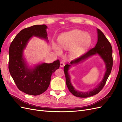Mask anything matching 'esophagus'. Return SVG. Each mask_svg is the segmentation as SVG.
I'll return each mask as SVG.
<instances>
[{
  "instance_id": "34e87169",
  "label": "esophagus",
  "mask_w": 122,
  "mask_h": 122,
  "mask_svg": "<svg viewBox=\"0 0 122 122\" xmlns=\"http://www.w3.org/2000/svg\"><path fill=\"white\" fill-rule=\"evenodd\" d=\"M65 66V62L64 61H61L60 63V66L61 67H64Z\"/></svg>"
}]
</instances>
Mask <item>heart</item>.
<instances>
[{
	"instance_id": "obj_1",
	"label": "heart",
	"mask_w": 122,
	"mask_h": 122,
	"mask_svg": "<svg viewBox=\"0 0 122 122\" xmlns=\"http://www.w3.org/2000/svg\"><path fill=\"white\" fill-rule=\"evenodd\" d=\"M58 42L60 47L55 44L53 45L56 53H61V48L67 50L70 49L69 56L74 59L80 56L89 47L92 42V38L88 32H84L76 29L62 33L59 36Z\"/></svg>"
}]
</instances>
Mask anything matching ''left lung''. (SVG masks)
<instances>
[{
	"mask_svg": "<svg viewBox=\"0 0 122 122\" xmlns=\"http://www.w3.org/2000/svg\"><path fill=\"white\" fill-rule=\"evenodd\" d=\"M97 30L98 40L95 47L82 55L81 56L71 61L69 65H66L64 67V72L67 86L69 91L74 96L77 97L87 98L99 93L104 87L112 71L113 65L112 47L104 34L98 28H97ZM96 55H99L104 61L106 65V70L102 80L96 87L92 90L86 92L79 91L76 90L73 87L71 81V76L68 73L69 69L72 66H75L87 60L88 58Z\"/></svg>",
	"mask_w": 122,
	"mask_h": 122,
	"instance_id": "obj_1",
	"label": "left lung"
}]
</instances>
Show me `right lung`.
<instances>
[{"label":"right lung","instance_id":"add662e5","mask_svg":"<svg viewBox=\"0 0 122 122\" xmlns=\"http://www.w3.org/2000/svg\"><path fill=\"white\" fill-rule=\"evenodd\" d=\"M46 25H35L22 29L18 34L9 48V69L11 76L19 90L25 94L36 96L43 93L48 87L51 77L59 69L58 60L52 63L40 62L29 66L24 51L33 36L49 42Z\"/></svg>","mask_w":122,"mask_h":122}]
</instances>
